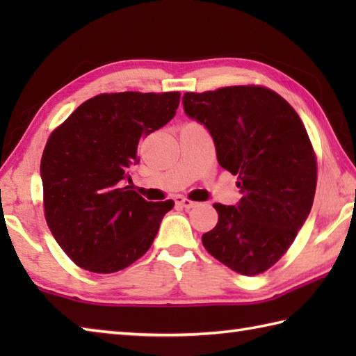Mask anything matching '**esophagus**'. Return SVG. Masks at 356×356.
Wrapping results in <instances>:
<instances>
[{
  "label": "esophagus",
  "mask_w": 356,
  "mask_h": 356,
  "mask_svg": "<svg viewBox=\"0 0 356 356\" xmlns=\"http://www.w3.org/2000/svg\"><path fill=\"white\" fill-rule=\"evenodd\" d=\"M176 203L179 207H182V208H185V209H191V208H195L197 207V202H194V200H191V199H188V197H182V195H177L176 199Z\"/></svg>",
  "instance_id": "1"
}]
</instances>
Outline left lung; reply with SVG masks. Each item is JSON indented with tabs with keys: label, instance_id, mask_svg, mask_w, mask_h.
<instances>
[{
	"label": "left lung",
	"instance_id": "obj_1",
	"mask_svg": "<svg viewBox=\"0 0 356 356\" xmlns=\"http://www.w3.org/2000/svg\"><path fill=\"white\" fill-rule=\"evenodd\" d=\"M184 108L213 136L218 165L237 176V207L214 203L218 222L202 236L207 251L241 275L282 259L311 213L316 156L292 105L261 86L184 96Z\"/></svg>",
	"mask_w": 356,
	"mask_h": 356
}]
</instances>
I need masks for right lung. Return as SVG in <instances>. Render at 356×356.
<instances>
[{"label":"right lung","mask_w":356,"mask_h":356,"mask_svg":"<svg viewBox=\"0 0 356 356\" xmlns=\"http://www.w3.org/2000/svg\"><path fill=\"white\" fill-rule=\"evenodd\" d=\"M179 92L101 93L49 136L41 157L44 216L58 245L95 274L125 269L145 254L174 202H147L130 177L142 138L168 124Z\"/></svg>","instance_id":"add662e5"}]
</instances>
